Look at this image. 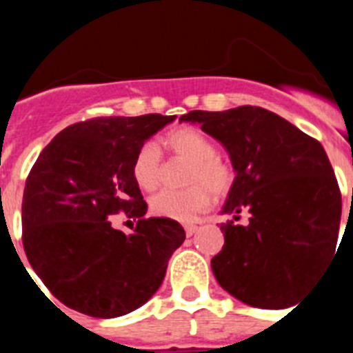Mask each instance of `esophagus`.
Segmentation results:
<instances>
[{"mask_svg":"<svg viewBox=\"0 0 353 353\" xmlns=\"http://www.w3.org/2000/svg\"><path fill=\"white\" fill-rule=\"evenodd\" d=\"M198 224H185V235L192 236L196 232H198Z\"/></svg>","mask_w":353,"mask_h":353,"instance_id":"1","label":"esophagus"}]
</instances>
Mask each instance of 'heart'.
Instances as JSON below:
<instances>
[{
	"label": "heart",
	"mask_w": 353,
	"mask_h": 353,
	"mask_svg": "<svg viewBox=\"0 0 353 353\" xmlns=\"http://www.w3.org/2000/svg\"><path fill=\"white\" fill-rule=\"evenodd\" d=\"M164 145L171 154L191 162L187 183L192 185L174 191L164 189L150 199V210L157 217L171 221H192L207 210L215 196L232 191L235 171L217 155L215 143L196 127H179L164 136ZM132 179L143 191H154L161 182L162 157L154 143H143L134 154Z\"/></svg>",
	"instance_id": "1"
}]
</instances>
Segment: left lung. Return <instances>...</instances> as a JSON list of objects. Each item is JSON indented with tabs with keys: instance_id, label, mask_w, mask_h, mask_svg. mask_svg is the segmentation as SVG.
Segmentation results:
<instances>
[{
	"instance_id": "obj_1",
	"label": "left lung",
	"mask_w": 353,
	"mask_h": 353,
	"mask_svg": "<svg viewBox=\"0 0 353 353\" xmlns=\"http://www.w3.org/2000/svg\"><path fill=\"white\" fill-rule=\"evenodd\" d=\"M180 121L217 139L236 173L223 207L233 219L221 224L223 251L212 258L217 283L252 307L293 305L336 258L341 192L323 146L256 105L191 111ZM242 211L248 225L236 223Z\"/></svg>"
}]
</instances>
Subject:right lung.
<instances>
[{
    "mask_svg": "<svg viewBox=\"0 0 353 353\" xmlns=\"http://www.w3.org/2000/svg\"><path fill=\"white\" fill-rule=\"evenodd\" d=\"M176 117H108L61 130L42 150L23 196V245L37 276L61 304L95 318L138 310L162 285L185 240L176 221L146 219L132 179L139 146ZM120 211L132 236L110 226Z\"/></svg>",
    "mask_w": 353,
    "mask_h": 353,
    "instance_id": "add662e5",
    "label": "right lung"
}]
</instances>
